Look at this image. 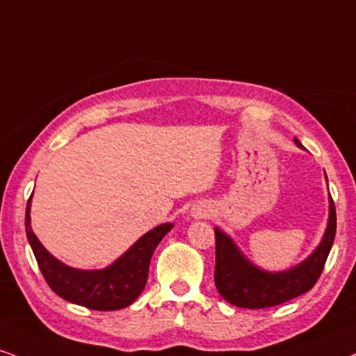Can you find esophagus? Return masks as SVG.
Wrapping results in <instances>:
<instances>
[{
    "instance_id": "obj_1",
    "label": "esophagus",
    "mask_w": 356,
    "mask_h": 356,
    "mask_svg": "<svg viewBox=\"0 0 356 356\" xmlns=\"http://www.w3.org/2000/svg\"><path fill=\"white\" fill-rule=\"evenodd\" d=\"M211 212H212L211 205L197 204V205H194V207H192L191 213H192V217H194V219H205V217L211 216Z\"/></svg>"
}]
</instances>
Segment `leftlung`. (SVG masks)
I'll return each mask as SVG.
<instances>
[{
  "mask_svg": "<svg viewBox=\"0 0 356 356\" xmlns=\"http://www.w3.org/2000/svg\"><path fill=\"white\" fill-rule=\"evenodd\" d=\"M297 147L303 149L295 139ZM327 179V174H325ZM328 182V179H327ZM216 286L224 300L241 308H267L285 303L308 292L322 273L327 257L332 250L337 230V213L332 195L328 197V222L325 234L315 250L300 264L285 270L270 272L242 254L229 234L216 227Z\"/></svg>",
  "mask_w": 356,
  "mask_h": 356,
  "instance_id": "8db88e82",
  "label": "left lung"
}]
</instances>
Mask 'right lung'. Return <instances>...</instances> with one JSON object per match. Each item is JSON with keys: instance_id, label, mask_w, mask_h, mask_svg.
<instances>
[{"instance_id": "add662e5", "label": "right lung", "mask_w": 356, "mask_h": 356, "mask_svg": "<svg viewBox=\"0 0 356 356\" xmlns=\"http://www.w3.org/2000/svg\"><path fill=\"white\" fill-rule=\"evenodd\" d=\"M31 199L33 195L28 200L24 219L26 237L51 290L64 300L99 312L121 310L134 303L147 282L154 250L174 225L167 222L154 227L108 267L83 270L58 260L38 241L31 229Z\"/></svg>"}]
</instances>
